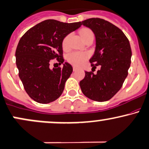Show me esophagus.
Returning <instances> with one entry per match:
<instances>
[{"instance_id": "1", "label": "esophagus", "mask_w": 149, "mask_h": 149, "mask_svg": "<svg viewBox=\"0 0 149 149\" xmlns=\"http://www.w3.org/2000/svg\"><path fill=\"white\" fill-rule=\"evenodd\" d=\"M77 70H78L77 67H76V66H73V71H77Z\"/></svg>"}]
</instances>
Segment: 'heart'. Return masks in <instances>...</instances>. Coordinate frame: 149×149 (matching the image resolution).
Returning <instances> with one entry per match:
<instances>
[{
  "label": "heart",
  "instance_id": "obj_1",
  "mask_svg": "<svg viewBox=\"0 0 149 149\" xmlns=\"http://www.w3.org/2000/svg\"><path fill=\"white\" fill-rule=\"evenodd\" d=\"M94 36L93 32L89 29H83L81 32V36L82 37L83 40H84L88 36ZM71 35H66L63 38V42H62V46L64 49H67L68 48V45H69V39ZM89 58V54L86 52H74L69 54L67 56V60L71 64L74 65L76 66H80L85 63V61Z\"/></svg>",
  "mask_w": 149,
  "mask_h": 149
}]
</instances>
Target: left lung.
I'll return each mask as SVG.
<instances>
[{"instance_id": "left-lung-1", "label": "left lung", "mask_w": 149, "mask_h": 149, "mask_svg": "<svg viewBox=\"0 0 149 149\" xmlns=\"http://www.w3.org/2000/svg\"><path fill=\"white\" fill-rule=\"evenodd\" d=\"M82 24L92 29L95 36V54L90 59L93 71H85L80 87L88 98L98 102L109 100L122 87L131 64L132 49L129 40L121 29L103 19L90 18Z\"/></svg>"}]
</instances>
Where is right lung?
<instances>
[{"label": "right lung", "mask_w": 149, "mask_h": 149, "mask_svg": "<svg viewBox=\"0 0 149 149\" xmlns=\"http://www.w3.org/2000/svg\"><path fill=\"white\" fill-rule=\"evenodd\" d=\"M81 24L47 19L28 29L19 40L15 51L19 77L26 93L36 102L49 103L61 96L73 68L65 63L62 68L51 70L49 61L56 58L63 63V38Z\"/></svg>", "instance_id": "right-lung-1"}]
</instances>
